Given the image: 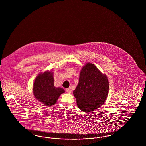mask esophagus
I'll return each instance as SVG.
<instances>
[{
    "instance_id": "34e87169",
    "label": "esophagus",
    "mask_w": 146,
    "mask_h": 146,
    "mask_svg": "<svg viewBox=\"0 0 146 146\" xmlns=\"http://www.w3.org/2000/svg\"><path fill=\"white\" fill-rule=\"evenodd\" d=\"M66 91L67 93H69V94H70V93L71 92V90H70V88H68V89H67L66 90Z\"/></svg>"
}]
</instances>
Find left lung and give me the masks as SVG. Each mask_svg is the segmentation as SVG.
<instances>
[{"label":"left lung","mask_w":146,"mask_h":146,"mask_svg":"<svg viewBox=\"0 0 146 146\" xmlns=\"http://www.w3.org/2000/svg\"><path fill=\"white\" fill-rule=\"evenodd\" d=\"M109 91L107 76L91 63L81 70L79 83L73 91L79 109L89 113L100 107L106 101Z\"/></svg>","instance_id":"1"}]
</instances>
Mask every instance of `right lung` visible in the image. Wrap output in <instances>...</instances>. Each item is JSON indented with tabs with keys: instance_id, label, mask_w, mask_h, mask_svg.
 I'll return each instance as SVG.
<instances>
[{
	"instance_id": "right-lung-1",
	"label": "right lung",
	"mask_w": 146,
	"mask_h": 146,
	"mask_svg": "<svg viewBox=\"0 0 146 146\" xmlns=\"http://www.w3.org/2000/svg\"><path fill=\"white\" fill-rule=\"evenodd\" d=\"M33 92L37 100L46 106L55 104L60 96L65 91L54 85L53 72L46 71L40 73L35 79Z\"/></svg>"
}]
</instances>
